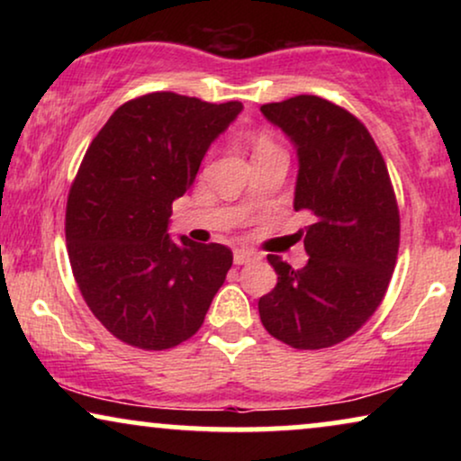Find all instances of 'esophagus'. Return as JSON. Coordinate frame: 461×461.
I'll use <instances>...</instances> for the list:
<instances>
[{
    "instance_id": "1",
    "label": "esophagus",
    "mask_w": 461,
    "mask_h": 461,
    "mask_svg": "<svg viewBox=\"0 0 461 461\" xmlns=\"http://www.w3.org/2000/svg\"><path fill=\"white\" fill-rule=\"evenodd\" d=\"M258 254L254 249H248V248H239L235 249V254H232V260H235L237 267H241V264H248L251 260H256Z\"/></svg>"
}]
</instances>
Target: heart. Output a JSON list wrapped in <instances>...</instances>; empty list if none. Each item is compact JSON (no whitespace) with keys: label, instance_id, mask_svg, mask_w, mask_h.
Wrapping results in <instances>:
<instances>
[{"label":"heart","instance_id":"heart-1","mask_svg":"<svg viewBox=\"0 0 461 461\" xmlns=\"http://www.w3.org/2000/svg\"><path fill=\"white\" fill-rule=\"evenodd\" d=\"M276 144L273 138H270L268 134H264V131H260V134L254 136V155L256 153H262V150H268V149H275Z\"/></svg>","mask_w":461,"mask_h":461}]
</instances>
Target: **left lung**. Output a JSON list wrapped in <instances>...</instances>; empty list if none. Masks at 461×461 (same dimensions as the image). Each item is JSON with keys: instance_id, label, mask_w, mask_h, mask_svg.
<instances>
[{"instance_id": "left-lung-1", "label": "left lung", "mask_w": 461, "mask_h": 461, "mask_svg": "<svg viewBox=\"0 0 461 461\" xmlns=\"http://www.w3.org/2000/svg\"><path fill=\"white\" fill-rule=\"evenodd\" d=\"M260 111L298 149L294 207L314 224L300 230L311 256L304 268L268 256L276 287L258 311L283 344L330 348L367 323L393 279L401 243L393 182L369 130L331 100L300 94Z\"/></svg>"}]
</instances>
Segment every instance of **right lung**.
<instances>
[{
  "instance_id": "obj_1",
  "label": "right lung",
  "mask_w": 461,
  "mask_h": 461,
  "mask_svg": "<svg viewBox=\"0 0 461 461\" xmlns=\"http://www.w3.org/2000/svg\"><path fill=\"white\" fill-rule=\"evenodd\" d=\"M241 109L150 92L119 106L87 147L67 199L68 262L87 308L123 344L167 350L203 325L232 251L172 243L167 222Z\"/></svg>"
}]
</instances>
